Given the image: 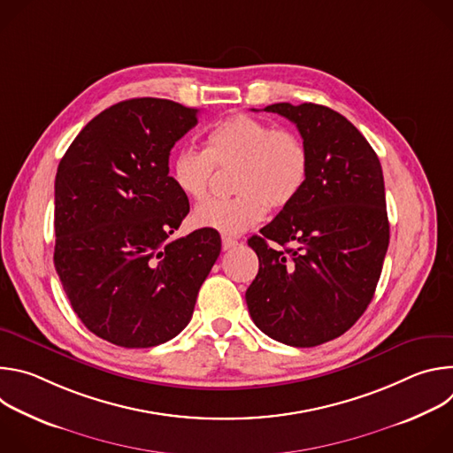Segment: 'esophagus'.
I'll return each instance as SVG.
<instances>
[{
    "label": "esophagus",
    "instance_id": "1",
    "mask_svg": "<svg viewBox=\"0 0 453 453\" xmlns=\"http://www.w3.org/2000/svg\"><path fill=\"white\" fill-rule=\"evenodd\" d=\"M238 243H240V242L234 240V238H231V236H222V249H224V250L234 249Z\"/></svg>",
    "mask_w": 453,
    "mask_h": 453
}]
</instances>
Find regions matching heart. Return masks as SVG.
Here are the masks:
<instances>
[{
  "label": "heart",
  "mask_w": 453,
  "mask_h": 453,
  "mask_svg": "<svg viewBox=\"0 0 453 453\" xmlns=\"http://www.w3.org/2000/svg\"><path fill=\"white\" fill-rule=\"evenodd\" d=\"M217 168H231L234 197L213 199L191 215L197 227L240 234L262 222L269 206H290L306 186L310 157L303 140L288 128L238 112L215 123L206 149H180L170 161V179L193 201H203Z\"/></svg>",
  "instance_id": "b5f03b06"
}]
</instances>
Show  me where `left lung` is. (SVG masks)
Here are the masks:
<instances>
[{"label":"left lung","instance_id":"8db88e82","mask_svg":"<svg viewBox=\"0 0 453 453\" xmlns=\"http://www.w3.org/2000/svg\"><path fill=\"white\" fill-rule=\"evenodd\" d=\"M265 111L296 123L310 173L301 196L249 238L260 269L245 301L265 335L311 348L348 332L374 296L389 247L383 173L372 147L337 111L287 102Z\"/></svg>","mask_w":453,"mask_h":453}]
</instances>
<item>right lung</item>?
Returning <instances> with one entry per match:
<instances>
[{"instance_id":"right-lung-1","label":"right lung","mask_w":453,"mask_h":453,"mask_svg":"<svg viewBox=\"0 0 453 453\" xmlns=\"http://www.w3.org/2000/svg\"><path fill=\"white\" fill-rule=\"evenodd\" d=\"M197 121L199 109L172 100H125L95 116L58 163L55 271L84 326L111 344L179 335L220 254L213 229L172 238L189 203L168 157Z\"/></svg>"}]
</instances>
